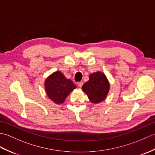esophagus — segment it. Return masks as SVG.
<instances>
[{
	"label": "esophagus",
	"instance_id": "esophagus-1",
	"mask_svg": "<svg viewBox=\"0 0 155 155\" xmlns=\"http://www.w3.org/2000/svg\"><path fill=\"white\" fill-rule=\"evenodd\" d=\"M77 84L79 87H82V85H83V82H82V81L78 82H77Z\"/></svg>",
	"mask_w": 155,
	"mask_h": 155
}]
</instances>
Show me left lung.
Masks as SVG:
<instances>
[{
  "mask_svg": "<svg viewBox=\"0 0 155 155\" xmlns=\"http://www.w3.org/2000/svg\"><path fill=\"white\" fill-rule=\"evenodd\" d=\"M82 88L91 102L97 104L105 100L109 92L110 84L105 74L96 72L90 75L89 81L85 82Z\"/></svg>",
  "mask_w": 155,
  "mask_h": 155,
  "instance_id": "8db88e82",
  "label": "left lung"
}]
</instances>
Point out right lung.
Masks as SVG:
<instances>
[{
  "label": "right lung",
  "instance_id": "obj_1",
  "mask_svg": "<svg viewBox=\"0 0 155 155\" xmlns=\"http://www.w3.org/2000/svg\"><path fill=\"white\" fill-rule=\"evenodd\" d=\"M45 88L49 98L57 104H59L65 100L70 92L76 88V86L70 79L64 77L62 73L56 71L47 78Z\"/></svg>",
  "mask_w": 155,
  "mask_h": 155
}]
</instances>
